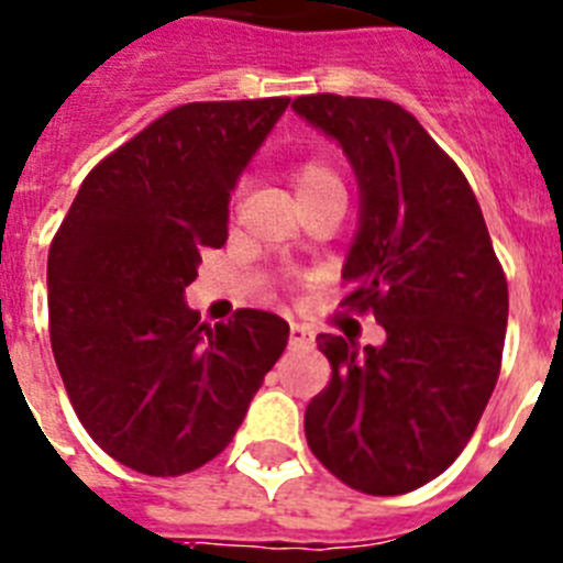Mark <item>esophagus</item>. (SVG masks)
<instances>
[{"label":"esophagus","mask_w":563,"mask_h":563,"mask_svg":"<svg viewBox=\"0 0 563 563\" xmlns=\"http://www.w3.org/2000/svg\"><path fill=\"white\" fill-rule=\"evenodd\" d=\"M312 330L307 324H298L292 321L290 324V346H312Z\"/></svg>","instance_id":"1"}]
</instances>
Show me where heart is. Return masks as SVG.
Masks as SVG:
<instances>
[{
    "mask_svg": "<svg viewBox=\"0 0 563 563\" xmlns=\"http://www.w3.org/2000/svg\"><path fill=\"white\" fill-rule=\"evenodd\" d=\"M292 183H296V194H298V191H307V188L327 186V183H341V180H338V174L332 172L327 163L307 161L296 168V174H292Z\"/></svg>",
    "mask_w": 563,
    "mask_h": 563,
    "instance_id": "b5f03b06",
    "label": "heart"
}]
</instances>
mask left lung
I'll return each instance as SVG.
<instances>
[{
  "mask_svg": "<svg viewBox=\"0 0 563 563\" xmlns=\"http://www.w3.org/2000/svg\"><path fill=\"white\" fill-rule=\"evenodd\" d=\"M296 114L350 161L361 194L343 305L372 310L380 346L318 335L332 380L307 406L310 451L343 485L397 496L462 454L494 395L507 278L465 174L415 114L380 98L305 96Z\"/></svg>",
  "mask_w": 563,
  "mask_h": 563,
  "instance_id": "8db88e82",
  "label": "left lung"
}]
</instances>
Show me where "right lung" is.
<instances>
[{"label": "right lung", "mask_w": 563, "mask_h": 563, "mask_svg": "<svg viewBox=\"0 0 563 563\" xmlns=\"http://www.w3.org/2000/svg\"><path fill=\"white\" fill-rule=\"evenodd\" d=\"M290 98L186 103L98 163L47 258L49 343L89 437L121 465L180 476L225 451L290 327L265 310L202 324L200 253L228 239L239 177Z\"/></svg>", "instance_id": "right-lung-1"}]
</instances>
